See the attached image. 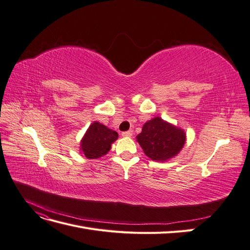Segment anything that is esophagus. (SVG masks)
<instances>
[{"label":"esophagus","instance_id":"esophagus-1","mask_svg":"<svg viewBox=\"0 0 250 250\" xmlns=\"http://www.w3.org/2000/svg\"><path fill=\"white\" fill-rule=\"evenodd\" d=\"M122 135H123V137L129 138V137H131V135H132V131H131V130H129V131H124V132H122Z\"/></svg>","mask_w":250,"mask_h":250}]
</instances>
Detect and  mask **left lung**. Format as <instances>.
<instances>
[{
  "mask_svg": "<svg viewBox=\"0 0 250 250\" xmlns=\"http://www.w3.org/2000/svg\"><path fill=\"white\" fill-rule=\"evenodd\" d=\"M137 141L149 158L165 162L178 154L183 149L186 133L180 128L157 117L144 124Z\"/></svg>",
  "mask_w": 250,
  "mask_h": 250,
  "instance_id": "left-lung-1",
  "label": "left lung"
}]
</instances>
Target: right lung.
Instances as JSON below:
<instances>
[{"instance_id": "add662e5", "label": "right lung", "mask_w": 250, "mask_h": 250, "mask_svg": "<svg viewBox=\"0 0 250 250\" xmlns=\"http://www.w3.org/2000/svg\"><path fill=\"white\" fill-rule=\"evenodd\" d=\"M117 139L118 132L99 122H94L81 141V151L87 158H99L108 152Z\"/></svg>"}]
</instances>
